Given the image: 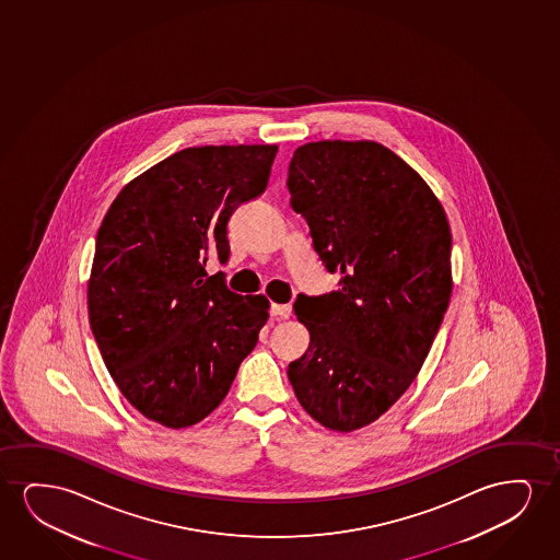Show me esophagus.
<instances>
[{
  "label": "esophagus",
  "mask_w": 560,
  "mask_h": 560,
  "mask_svg": "<svg viewBox=\"0 0 560 560\" xmlns=\"http://www.w3.org/2000/svg\"><path fill=\"white\" fill-rule=\"evenodd\" d=\"M291 314V304H273V306H271V315H276V317H279V319H289Z\"/></svg>",
  "instance_id": "34e87169"
}]
</instances>
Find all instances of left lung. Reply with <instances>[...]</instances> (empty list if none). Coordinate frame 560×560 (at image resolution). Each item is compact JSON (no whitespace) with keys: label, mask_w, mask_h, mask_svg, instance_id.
Returning <instances> with one entry per match:
<instances>
[{"label":"left lung","mask_w":560,"mask_h":560,"mask_svg":"<svg viewBox=\"0 0 560 560\" xmlns=\"http://www.w3.org/2000/svg\"><path fill=\"white\" fill-rule=\"evenodd\" d=\"M291 207L306 218L337 291L299 294L310 330L289 365L300 406L325 429L375 422L411 386L452 299V231L429 184L376 141L300 145Z\"/></svg>","instance_id":"8db88e82"}]
</instances>
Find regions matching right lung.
Listing matches in <instances>:
<instances>
[{
	"label": "right lung",
	"mask_w": 560,
	"mask_h": 560,
	"mask_svg": "<svg viewBox=\"0 0 560 560\" xmlns=\"http://www.w3.org/2000/svg\"><path fill=\"white\" fill-rule=\"evenodd\" d=\"M277 145L189 147L124 185L101 222L88 314L124 398L149 421L187 429L228 396L268 322L207 260L230 258L228 222L260 197Z\"/></svg>",
	"instance_id": "1"
}]
</instances>
